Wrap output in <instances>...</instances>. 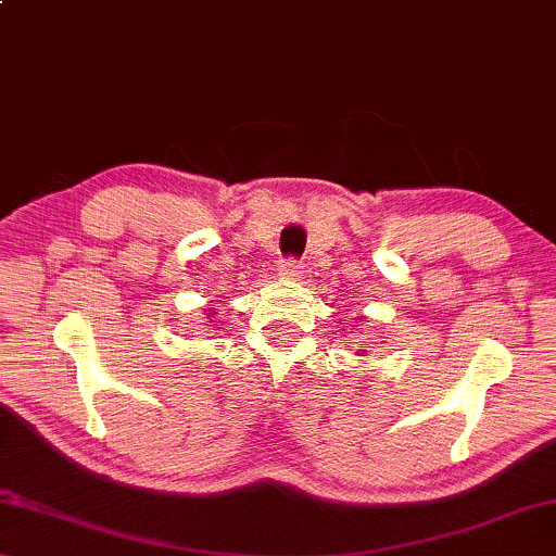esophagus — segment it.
I'll return each mask as SVG.
<instances>
[{
  "label": "esophagus",
  "instance_id": "34e87169",
  "mask_svg": "<svg viewBox=\"0 0 556 556\" xmlns=\"http://www.w3.org/2000/svg\"><path fill=\"white\" fill-rule=\"evenodd\" d=\"M302 271H304L302 264H299V260H294V257H289L279 264V275L285 279H299L302 277Z\"/></svg>",
  "mask_w": 556,
  "mask_h": 556
}]
</instances>
